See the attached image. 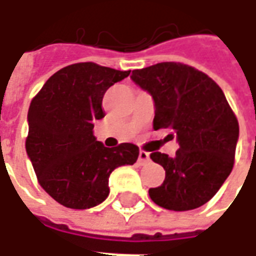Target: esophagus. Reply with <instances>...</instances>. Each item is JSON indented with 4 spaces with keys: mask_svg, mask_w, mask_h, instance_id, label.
Instances as JSON below:
<instances>
[{
    "mask_svg": "<svg viewBox=\"0 0 256 256\" xmlns=\"http://www.w3.org/2000/svg\"><path fill=\"white\" fill-rule=\"evenodd\" d=\"M148 162H150V154H148V152H145V150H140V155H138L140 164H145V163H148Z\"/></svg>",
    "mask_w": 256,
    "mask_h": 256,
    "instance_id": "esophagus-1",
    "label": "esophagus"
}]
</instances>
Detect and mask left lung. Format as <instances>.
Masks as SVG:
<instances>
[{
    "label": "left lung",
    "mask_w": 256,
    "mask_h": 256,
    "mask_svg": "<svg viewBox=\"0 0 256 256\" xmlns=\"http://www.w3.org/2000/svg\"><path fill=\"white\" fill-rule=\"evenodd\" d=\"M132 79L155 101L154 128H172L180 148L170 158L152 152L166 170L152 202L166 210H194L214 198L229 177L236 155L238 122L224 92L207 74L164 62L134 70Z\"/></svg>",
    "instance_id": "left-lung-1"
}]
</instances>
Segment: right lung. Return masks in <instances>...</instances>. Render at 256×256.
<instances>
[{
    "label": "right lung",
    "mask_w": 256,
    "mask_h": 256,
    "mask_svg": "<svg viewBox=\"0 0 256 256\" xmlns=\"http://www.w3.org/2000/svg\"><path fill=\"white\" fill-rule=\"evenodd\" d=\"M128 74L92 62L71 64L53 74L31 100L26 150L42 189L64 207L102 203L111 172L137 162V145L106 148L93 136V122L106 116L104 93Z\"/></svg>",
    "instance_id": "obj_1"
}]
</instances>
